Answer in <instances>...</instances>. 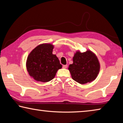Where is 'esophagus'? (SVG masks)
Masks as SVG:
<instances>
[{
    "instance_id": "34e87169",
    "label": "esophagus",
    "mask_w": 123,
    "mask_h": 123,
    "mask_svg": "<svg viewBox=\"0 0 123 123\" xmlns=\"http://www.w3.org/2000/svg\"><path fill=\"white\" fill-rule=\"evenodd\" d=\"M67 67H68L67 64H66V65H63V68H67Z\"/></svg>"
}]
</instances>
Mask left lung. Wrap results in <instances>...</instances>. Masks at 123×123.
Instances as JSON below:
<instances>
[{"label": "left lung", "mask_w": 123, "mask_h": 123, "mask_svg": "<svg viewBox=\"0 0 123 123\" xmlns=\"http://www.w3.org/2000/svg\"><path fill=\"white\" fill-rule=\"evenodd\" d=\"M73 63L68 68L72 78L80 84L94 80L99 74L100 63L97 57L91 50L84 53L76 52L73 58Z\"/></svg>", "instance_id": "1"}]
</instances>
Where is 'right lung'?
Here are the masks:
<instances>
[{"instance_id":"right-lung-1","label":"right lung","mask_w":123,"mask_h":123,"mask_svg":"<svg viewBox=\"0 0 123 123\" xmlns=\"http://www.w3.org/2000/svg\"><path fill=\"white\" fill-rule=\"evenodd\" d=\"M53 48L51 44H40L32 50L27 58V70L37 81H50L62 68L59 59L53 54Z\"/></svg>"}]
</instances>
